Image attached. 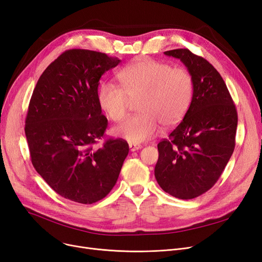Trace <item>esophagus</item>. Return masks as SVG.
Segmentation results:
<instances>
[{"mask_svg":"<svg viewBox=\"0 0 262 262\" xmlns=\"http://www.w3.org/2000/svg\"><path fill=\"white\" fill-rule=\"evenodd\" d=\"M142 147H141V144H137V143H129V150L132 151V152H134V151H137V150H139V149H141Z\"/></svg>","mask_w":262,"mask_h":262,"instance_id":"34e87169","label":"esophagus"}]
</instances>
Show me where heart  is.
Segmentation results:
<instances>
[{
	"instance_id": "b5f03b06",
	"label": "heart",
	"mask_w": 262,
	"mask_h": 262,
	"mask_svg": "<svg viewBox=\"0 0 262 262\" xmlns=\"http://www.w3.org/2000/svg\"><path fill=\"white\" fill-rule=\"evenodd\" d=\"M118 79L122 86L112 82L100 85L98 101L110 120L120 122L127 114L132 99H139V113L114 128L116 136L132 143L157 136L161 124H178L186 115L194 93L192 74L186 68L149 58L124 67Z\"/></svg>"
}]
</instances>
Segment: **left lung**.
<instances>
[{
  "label": "left lung",
  "instance_id": "left-lung-1",
  "mask_svg": "<svg viewBox=\"0 0 262 262\" xmlns=\"http://www.w3.org/2000/svg\"><path fill=\"white\" fill-rule=\"evenodd\" d=\"M192 74L194 93L185 118L158 144L154 176L168 194L191 200L215 185L234 151L237 112L219 72L187 48L167 51Z\"/></svg>",
  "mask_w": 262,
  "mask_h": 262
}]
</instances>
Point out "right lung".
Segmentation results:
<instances>
[{"instance_id": "add662e5", "label": "right lung", "mask_w": 262, "mask_h": 262, "mask_svg": "<svg viewBox=\"0 0 262 262\" xmlns=\"http://www.w3.org/2000/svg\"><path fill=\"white\" fill-rule=\"evenodd\" d=\"M120 62L95 51H66L42 73L29 103L25 133L33 167L58 194L81 204L109 194L129 151L121 138L94 147L108 125L99 80Z\"/></svg>"}]
</instances>
